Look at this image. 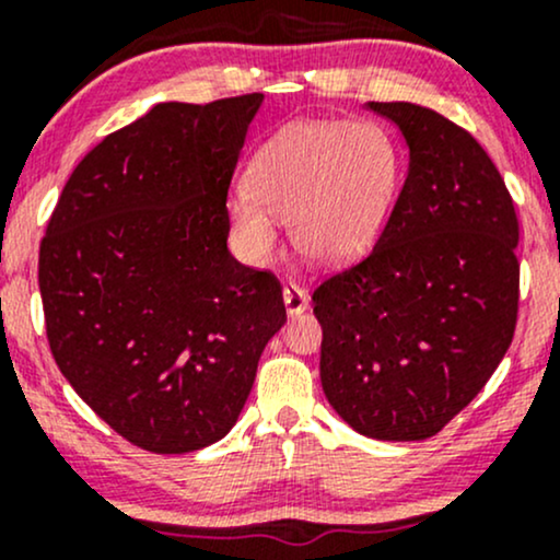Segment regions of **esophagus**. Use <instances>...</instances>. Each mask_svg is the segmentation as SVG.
<instances>
[{
	"instance_id": "34e87169",
	"label": "esophagus",
	"mask_w": 560,
	"mask_h": 560,
	"mask_svg": "<svg viewBox=\"0 0 560 560\" xmlns=\"http://www.w3.org/2000/svg\"><path fill=\"white\" fill-rule=\"evenodd\" d=\"M307 302H311V298H307L305 287L294 284V281H287V284H284V305H287L289 316H300L302 311H307Z\"/></svg>"
}]
</instances>
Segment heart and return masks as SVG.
<instances>
[{"label": "heart", "mask_w": 560, "mask_h": 560, "mask_svg": "<svg viewBox=\"0 0 560 560\" xmlns=\"http://www.w3.org/2000/svg\"><path fill=\"white\" fill-rule=\"evenodd\" d=\"M400 182L395 139L374 120H305L281 128L247 168V195L231 199V223L253 258L276 247L287 218L305 258L337 262L382 231Z\"/></svg>", "instance_id": "1"}]
</instances>
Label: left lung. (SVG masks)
<instances>
[{"instance_id":"left-lung-1","label":"left lung","mask_w":560,"mask_h":560,"mask_svg":"<svg viewBox=\"0 0 560 560\" xmlns=\"http://www.w3.org/2000/svg\"><path fill=\"white\" fill-rule=\"evenodd\" d=\"M410 147L369 255L313 292L331 408L374 440H429L490 382L518 318V218L466 128L410 102H371Z\"/></svg>"}]
</instances>
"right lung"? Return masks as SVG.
Here are the masks:
<instances>
[{
	"label": "right lung",
	"mask_w": 560,
	"mask_h": 560,
	"mask_svg": "<svg viewBox=\"0 0 560 560\" xmlns=\"http://www.w3.org/2000/svg\"><path fill=\"white\" fill-rule=\"evenodd\" d=\"M260 102H163L107 133L70 173L38 247L55 363L150 453L221 440L287 320L279 279L226 247L231 176Z\"/></svg>",
	"instance_id": "obj_1"
}]
</instances>
